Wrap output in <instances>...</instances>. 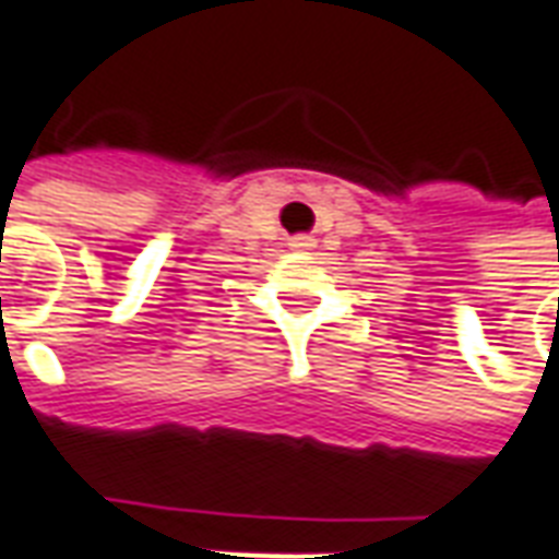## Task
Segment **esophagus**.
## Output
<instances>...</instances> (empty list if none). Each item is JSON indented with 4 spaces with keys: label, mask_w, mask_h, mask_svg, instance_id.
Listing matches in <instances>:
<instances>
[{
    "label": "esophagus",
    "mask_w": 559,
    "mask_h": 559,
    "mask_svg": "<svg viewBox=\"0 0 559 559\" xmlns=\"http://www.w3.org/2000/svg\"><path fill=\"white\" fill-rule=\"evenodd\" d=\"M314 239H311V236H293L290 239V248L293 251H311V248H314Z\"/></svg>",
    "instance_id": "obj_1"
}]
</instances>
